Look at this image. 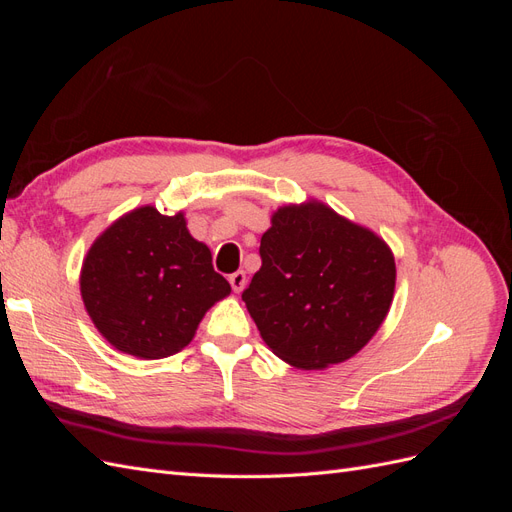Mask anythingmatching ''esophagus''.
Instances as JSON below:
<instances>
[{
    "label": "esophagus",
    "instance_id": "34e87169",
    "mask_svg": "<svg viewBox=\"0 0 512 512\" xmlns=\"http://www.w3.org/2000/svg\"><path fill=\"white\" fill-rule=\"evenodd\" d=\"M228 282H230V286H232V290L235 292H241L243 288H245V273L243 271H237V273H232V275H228Z\"/></svg>",
    "mask_w": 512,
    "mask_h": 512
}]
</instances>
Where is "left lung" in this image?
<instances>
[{
    "mask_svg": "<svg viewBox=\"0 0 512 512\" xmlns=\"http://www.w3.org/2000/svg\"><path fill=\"white\" fill-rule=\"evenodd\" d=\"M260 258L241 297L265 344L292 367L348 361L389 314V245L318 200L277 209L260 239Z\"/></svg>",
    "mask_w": 512,
    "mask_h": 512,
    "instance_id": "obj_1",
    "label": "left lung"
}]
</instances>
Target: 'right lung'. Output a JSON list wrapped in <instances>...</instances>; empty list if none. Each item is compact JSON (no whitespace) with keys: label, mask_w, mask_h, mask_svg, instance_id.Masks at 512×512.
<instances>
[{"label":"right lung","mask_w":512,"mask_h":512,"mask_svg":"<svg viewBox=\"0 0 512 512\" xmlns=\"http://www.w3.org/2000/svg\"><path fill=\"white\" fill-rule=\"evenodd\" d=\"M230 294L183 213L138 207L89 247L81 297L89 318L117 350L164 359L192 342L207 309Z\"/></svg>","instance_id":"obj_1"}]
</instances>
